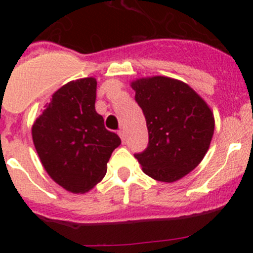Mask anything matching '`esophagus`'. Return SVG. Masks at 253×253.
<instances>
[{
    "label": "esophagus",
    "instance_id": "1",
    "mask_svg": "<svg viewBox=\"0 0 253 253\" xmlns=\"http://www.w3.org/2000/svg\"><path fill=\"white\" fill-rule=\"evenodd\" d=\"M118 134H119V137L122 138V142L124 143L125 142V130L124 129H120V130L118 131Z\"/></svg>",
    "mask_w": 253,
    "mask_h": 253
}]
</instances>
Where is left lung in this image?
<instances>
[{
	"instance_id": "obj_1",
	"label": "left lung",
	"mask_w": 253,
	"mask_h": 253,
	"mask_svg": "<svg viewBox=\"0 0 253 253\" xmlns=\"http://www.w3.org/2000/svg\"><path fill=\"white\" fill-rule=\"evenodd\" d=\"M135 101L148 128V147L135 158L143 172L173 182L202 162L214 134V115L207 102L185 82L165 77L131 82Z\"/></svg>"
}]
</instances>
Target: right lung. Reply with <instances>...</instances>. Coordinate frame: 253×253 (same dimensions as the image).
<instances>
[{
    "label": "right lung",
    "instance_id": "right-lung-1",
    "mask_svg": "<svg viewBox=\"0 0 253 253\" xmlns=\"http://www.w3.org/2000/svg\"><path fill=\"white\" fill-rule=\"evenodd\" d=\"M96 86L93 77L62 86L31 129L48 175L75 194L86 193L99 184L106 175L111 153L122 143L96 113Z\"/></svg>",
    "mask_w": 253,
    "mask_h": 253
}]
</instances>
